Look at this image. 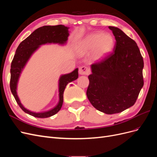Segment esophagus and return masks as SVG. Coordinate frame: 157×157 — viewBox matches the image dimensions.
<instances>
[{
	"instance_id": "obj_1",
	"label": "esophagus",
	"mask_w": 157,
	"mask_h": 157,
	"mask_svg": "<svg viewBox=\"0 0 157 157\" xmlns=\"http://www.w3.org/2000/svg\"><path fill=\"white\" fill-rule=\"evenodd\" d=\"M79 73L82 75H88L90 73V69L86 66H82L79 69Z\"/></svg>"
}]
</instances>
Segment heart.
Instances as JSON below:
<instances>
[{"label":"heart","mask_w":157,"mask_h":157,"mask_svg":"<svg viewBox=\"0 0 157 157\" xmlns=\"http://www.w3.org/2000/svg\"><path fill=\"white\" fill-rule=\"evenodd\" d=\"M114 46L112 36L96 33L87 36L80 43L78 51L81 54H87L94 51L96 58H101L110 52Z\"/></svg>","instance_id":"obj_1"}]
</instances>
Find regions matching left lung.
I'll list each match as a JSON object with an SVG mask.
<instances>
[{"label":"left lung","instance_id":"obj_1","mask_svg":"<svg viewBox=\"0 0 157 157\" xmlns=\"http://www.w3.org/2000/svg\"><path fill=\"white\" fill-rule=\"evenodd\" d=\"M115 38L113 51L91 65L86 91L98 111L111 115L134 105L144 86V59L136 42L120 29L109 27Z\"/></svg>","mask_w":157,"mask_h":157}]
</instances>
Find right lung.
<instances>
[{"mask_svg":"<svg viewBox=\"0 0 157 157\" xmlns=\"http://www.w3.org/2000/svg\"><path fill=\"white\" fill-rule=\"evenodd\" d=\"M69 27L63 25L55 26L46 25L38 28L27 38L23 40L16 49L11 63L10 86L11 92L18 105L25 113L37 118H47L54 115L62 107L63 101V92L69 82L77 79L78 77V69L73 72L61 75L59 80V101L58 105L51 110L42 113H34L28 110L23 106L17 95V84L23 69L30 58L31 55L42 44L47 43H58L64 44L66 43L69 34Z\"/></svg>","mask_w":157,"mask_h":157,"instance_id":"right-lung-1","label":"right lung"}]
</instances>
